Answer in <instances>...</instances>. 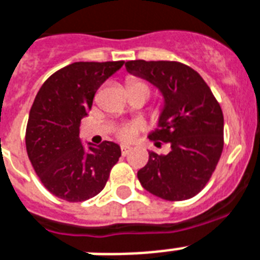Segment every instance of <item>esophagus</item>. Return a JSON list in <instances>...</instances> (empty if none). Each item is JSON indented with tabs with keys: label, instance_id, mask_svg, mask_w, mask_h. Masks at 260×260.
I'll list each match as a JSON object with an SVG mask.
<instances>
[{
	"label": "esophagus",
	"instance_id": "obj_1",
	"mask_svg": "<svg viewBox=\"0 0 260 260\" xmlns=\"http://www.w3.org/2000/svg\"><path fill=\"white\" fill-rule=\"evenodd\" d=\"M129 151H131V147H128V145H121V153H123L124 156L128 155Z\"/></svg>",
	"mask_w": 260,
	"mask_h": 260
}]
</instances>
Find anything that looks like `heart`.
Masks as SVG:
<instances>
[{
  "instance_id": "heart-1",
  "label": "heart",
  "mask_w": 260,
  "mask_h": 260,
  "mask_svg": "<svg viewBox=\"0 0 260 260\" xmlns=\"http://www.w3.org/2000/svg\"><path fill=\"white\" fill-rule=\"evenodd\" d=\"M128 86L129 88H134V86H144L145 89H148V85L145 84L144 81H141V80L137 79H131L128 81ZM144 128V124L141 123V121H135V123H129L125 124V125L120 126L117 132H116V136L119 137L121 141H132L136 137V135L139 134V131H141Z\"/></svg>"
}]
</instances>
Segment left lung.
<instances>
[{
	"label": "left lung",
	"instance_id": "8db88e82",
	"mask_svg": "<svg viewBox=\"0 0 260 260\" xmlns=\"http://www.w3.org/2000/svg\"><path fill=\"white\" fill-rule=\"evenodd\" d=\"M126 71L148 80L164 97L159 128L149 135L156 147L171 145L170 153L149 151L148 163L137 179L152 195L170 202L193 198L206 187L223 151V112L203 77L178 61L134 60Z\"/></svg>",
	"mask_w": 260,
	"mask_h": 260
}]
</instances>
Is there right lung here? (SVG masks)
<instances>
[{
  "label": "right lung",
  "mask_w": 260,
  "mask_h": 260,
  "mask_svg": "<svg viewBox=\"0 0 260 260\" xmlns=\"http://www.w3.org/2000/svg\"><path fill=\"white\" fill-rule=\"evenodd\" d=\"M124 61L73 62L54 72L40 88L27 119L25 143L36 174L50 193L77 203L100 193L121 149L116 143L80 140V123L92 108L96 90Z\"/></svg>",
  "instance_id": "add662e5"
}]
</instances>
